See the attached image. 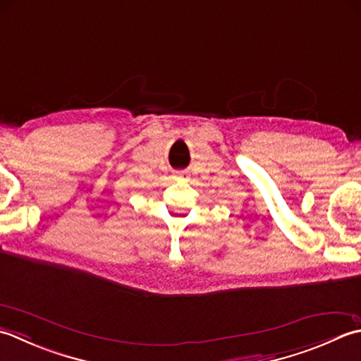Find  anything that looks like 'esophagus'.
Returning <instances> with one entry per match:
<instances>
[{"label": "esophagus", "instance_id": "obj_1", "mask_svg": "<svg viewBox=\"0 0 361 361\" xmlns=\"http://www.w3.org/2000/svg\"><path fill=\"white\" fill-rule=\"evenodd\" d=\"M179 176H180V178H187V174H185V173H180Z\"/></svg>", "mask_w": 361, "mask_h": 361}]
</instances>
